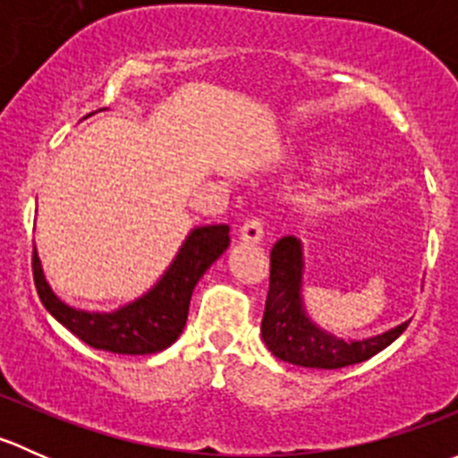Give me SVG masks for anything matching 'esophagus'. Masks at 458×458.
Instances as JSON below:
<instances>
[{
    "mask_svg": "<svg viewBox=\"0 0 458 458\" xmlns=\"http://www.w3.org/2000/svg\"><path fill=\"white\" fill-rule=\"evenodd\" d=\"M239 239L246 243H259L263 239V224L259 219H250L239 228Z\"/></svg>",
    "mask_w": 458,
    "mask_h": 458,
    "instance_id": "1",
    "label": "esophagus"
}]
</instances>
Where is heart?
I'll return each instance as SVG.
<instances>
[{"label": "heart", "instance_id": "1", "mask_svg": "<svg viewBox=\"0 0 458 458\" xmlns=\"http://www.w3.org/2000/svg\"><path fill=\"white\" fill-rule=\"evenodd\" d=\"M344 159L341 152L332 146H317L315 150L310 152V161L317 165H335Z\"/></svg>", "mask_w": 458, "mask_h": 458}]
</instances>
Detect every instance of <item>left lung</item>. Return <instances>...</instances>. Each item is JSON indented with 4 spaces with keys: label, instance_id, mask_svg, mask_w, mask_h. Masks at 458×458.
<instances>
[{
    "label": "left lung",
    "instance_id": "obj_1",
    "mask_svg": "<svg viewBox=\"0 0 458 458\" xmlns=\"http://www.w3.org/2000/svg\"><path fill=\"white\" fill-rule=\"evenodd\" d=\"M303 246L297 237H284L270 252V288L261 321L263 344L276 359L293 366L336 370L354 366L381 352L408 327V321L383 335L344 341L318 327L308 317L301 297Z\"/></svg>",
    "mask_w": 458,
    "mask_h": 458
}]
</instances>
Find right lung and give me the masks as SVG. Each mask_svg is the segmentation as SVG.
Returning <instances> with one entry per match:
<instances>
[{
	"label": "right lung",
	"mask_w": 458,
	"mask_h": 458,
	"mask_svg": "<svg viewBox=\"0 0 458 458\" xmlns=\"http://www.w3.org/2000/svg\"><path fill=\"white\" fill-rule=\"evenodd\" d=\"M225 224L191 230L177 257L146 294L113 312H88L64 303L46 281L37 248L32 276L41 303L64 327L84 344L114 354H155L177 341L188 321L192 290L203 272L230 246Z\"/></svg>",
	"instance_id": "right-lung-1"
}]
</instances>
